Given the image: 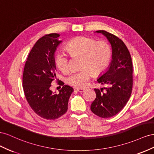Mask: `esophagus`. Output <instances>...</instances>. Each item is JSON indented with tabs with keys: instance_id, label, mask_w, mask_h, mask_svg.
Instances as JSON below:
<instances>
[{
	"instance_id": "obj_1",
	"label": "esophagus",
	"mask_w": 154,
	"mask_h": 154,
	"mask_svg": "<svg viewBox=\"0 0 154 154\" xmlns=\"http://www.w3.org/2000/svg\"><path fill=\"white\" fill-rule=\"evenodd\" d=\"M76 90L80 93H82V92H84L85 91V89L84 88H76Z\"/></svg>"
}]
</instances>
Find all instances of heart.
<instances>
[{"instance_id":"heart-1","label":"heart","mask_w":154,"mask_h":154,"mask_svg":"<svg viewBox=\"0 0 154 154\" xmlns=\"http://www.w3.org/2000/svg\"><path fill=\"white\" fill-rule=\"evenodd\" d=\"M67 50L72 55L81 56L79 71L73 72L67 77L69 85L77 88L85 87L94 74H99L107 68L112 58V47L105 41H97L85 36L75 38L67 45ZM55 63L63 72L69 68V56L59 51L55 55Z\"/></svg>"}]
</instances>
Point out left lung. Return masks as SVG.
I'll use <instances>...</instances> for the list:
<instances>
[{"mask_svg":"<svg viewBox=\"0 0 154 154\" xmlns=\"http://www.w3.org/2000/svg\"><path fill=\"white\" fill-rule=\"evenodd\" d=\"M107 38L112 49V59L108 69L97 79L108 87L95 88L96 98L91 110L96 116L109 118L125 107L130 97L133 86V65L130 52L121 39L104 30L97 31Z\"/></svg>","mask_w":154,"mask_h":154,"instance_id":"1","label":"left lung"}]
</instances>
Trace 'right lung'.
Instances as JSON below:
<instances>
[{
    "label": "right lung",
    "mask_w": 154,
    "mask_h": 154,
    "mask_svg": "<svg viewBox=\"0 0 154 154\" xmlns=\"http://www.w3.org/2000/svg\"><path fill=\"white\" fill-rule=\"evenodd\" d=\"M57 33L42 37L30 51L24 66L23 87L26 100L34 112L47 120H55L67 112L73 88L64 85L56 94L51 90L56 78L55 52L62 41Z\"/></svg>",
    "instance_id": "add662e5"
}]
</instances>
